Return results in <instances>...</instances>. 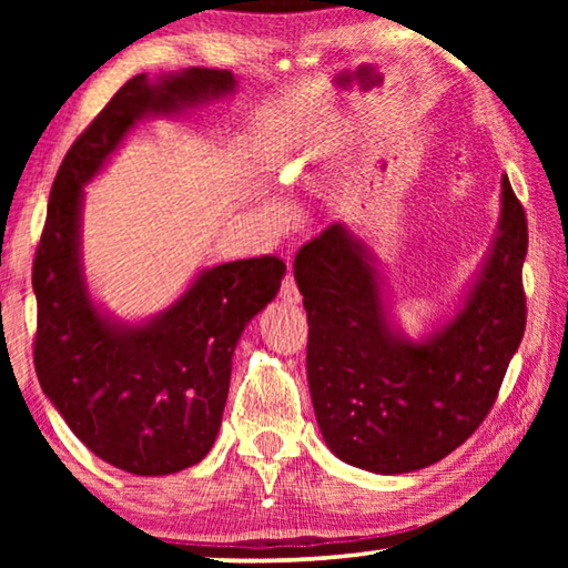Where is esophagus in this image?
Segmentation results:
<instances>
[{"label": "esophagus", "mask_w": 568, "mask_h": 568, "mask_svg": "<svg viewBox=\"0 0 568 568\" xmlns=\"http://www.w3.org/2000/svg\"><path fill=\"white\" fill-rule=\"evenodd\" d=\"M281 301L287 303V305H297L301 303V293H297V285L293 281V275L287 273L285 281H283V287H281Z\"/></svg>", "instance_id": "1"}]
</instances>
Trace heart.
I'll use <instances>...</instances> for the list:
<instances>
[{
	"label": "heart",
	"instance_id": "1",
	"mask_svg": "<svg viewBox=\"0 0 568 568\" xmlns=\"http://www.w3.org/2000/svg\"><path fill=\"white\" fill-rule=\"evenodd\" d=\"M315 148H318V140H315L313 134H295V138H291V142H285V148L281 150V158H277L285 182H297L305 175L307 165H311L315 158ZM263 210L275 225H283L287 215H291V207H287L283 197H265Z\"/></svg>",
	"mask_w": 568,
	"mask_h": 568
}]
</instances>
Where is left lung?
I'll use <instances>...</instances> for the list:
<instances>
[{
	"label": "left lung",
	"instance_id": "obj_1",
	"mask_svg": "<svg viewBox=\"0 0 568 568\" xmlns=\"http://www.w3.org/2000/svg\"><path fill=\"white\" fill-rule=\"evenodd\" d=\"M528 227L511 182L484 261L446 318L410 338L393 313L376 250L333 223L293 273L307 311V386L325 446L396 476L446 458L491 410L526 328Z\"/></svg>",
	"mask_w": 568,
	"mask_h": 568
}]
</instances>
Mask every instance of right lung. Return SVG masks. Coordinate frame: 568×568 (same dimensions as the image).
I'll list each match as a JSON object with an SVG mask.
<instances>
[{
    "mask_svg": "<svg viewBox=\"0 0 568 568\" xmlns=\"http://www.w3.org/2000/svg\"><path fill=\"white\" fill-rule=\"evenodd\" d=\"M235 92V74L210 67L132 77L77 138L50 192L32 271L37 378L72 434L134 476L178 474L210 454L237 341L281 291L285 263L265 255L200 267L168 307L122 321L84 273V187L138 122L187 118Z\"/></svg>",
    "mask_w": 568,
    "mask_h": 568,
    "instance_id": "1",
    "label": "right lung"
}]
</instances>
